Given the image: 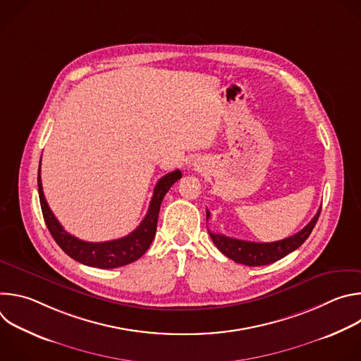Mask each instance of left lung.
Segmentation results:
<instances>
[{"label":"left lung","mask_w":361,"mask_h":361,"mask_svg":"<svg viewBox=\"0 0 361 361\" xmlns=\"http://www.w3.org/2000/svg\"><path fill=\"white\" fill-rule=\"evenodd\" d=\"M322 209H319L317 214L313 217V220L308 223L302 230L295 233L294 235H290L284 240L274 241V243H254V241H245L238 240L233 237H227L224 234H217L213 231H209L213 243L216 247L227 255L235 263L248 266V267H257V266H267L271 263L279 262L283 257L290 254L291 251L297 250L307 238L312 234ZM207 219H210V212L207 210Z\"/></svg>","instance_id":"1"}]
</instances>
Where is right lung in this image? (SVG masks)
<instances>
[{
	"label": "right lung",
	"instance_id": "right-lung-1",
	"mask_svg": "<svg viewBox=\"0 0 361 361\" xmlns=\"http://www.w3.org/2000/svg\"><path fill=\"white\" fill-rule=\"evenodd\" d=\"M39 171L41 161L38 167V194L42 216L51 235H53L56 243L61 247V250L66 254L71 257V259L77 260L81 264L97 269L123 267L140 259V257L148 250L149 244L154 240V235H156L160 205L164 195L171 188V185L181 178V171L176 170L159 180L156 187H154V194L149 201L148 212L144 220L133 233L117 240H110L104 243H88L67 233L59 223L53 212L49 210L47 200L44 197Z\"/></svg>",
	"mask_w": 361,
	"mask_h": 361
}]
</instances>
